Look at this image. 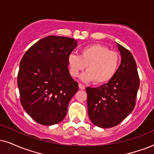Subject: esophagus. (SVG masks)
Instances as JSON below:
<instances>
[{"mask_svg":"<svg viewBox=\"0 0 154 154\" xmlns=\"http://www.w3.org/2000/svg\"><path fill=\"white\" fill-rule=\"evenodd\" d=\"M79 88L80 89H85V86L84 85H82V84H81V83H79Z\"/></svg>","mask_w":154,"mask_h":154,"instance_id":"esophagus-1","label":"esophagus"}]
</instances>
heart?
<instances>
[{"instance_id":"1","label":"heart","mask_w":154,"mask_h":154,"mask_svg":"<svg viewBox=\"0 0 154 154\" xmlns=\"http://www.w3.org/2000/svg\"><path fill=\"white\" fill-rule=\"evenodd\" d=\"M119 62V56L116 52L100 44L84 47L79 55L71 53L67 58L69 72L72 77H78L87 67V71L81 76V79L94 81L96 85L109 82L115 75Z\"/></svg>"}]
</instances>
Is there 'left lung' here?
<instances>
[{
	"instance_id": "1",
	"label": "left lung",
	"mask_w": 154,
	"mask_h": 154,
	"mask_svg": "<svg viewBox=\"0 0 154 154\" xmlns=\"http://www.w3.org/2000/svg\"><path fill=\"white\" fill-rule=\"evenodd\" d=\"M121 65L114 77L97 88L87 87L89 119L100 128L118 125L131 114L139 88L137 63L127 49L116 43Z\"/></svg>"
}]
</instances>
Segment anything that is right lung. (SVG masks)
Segmentation results:
<instances>
[{"mask_svg":"<svg viewBox=\"0 0 154 154\" xmlns=\"http://www.w3.org/2000/svg\"><path fill=\"white\" fill-rule=\"evenodd\" d=\"M77 46L74 38L48 36L31 46L21 59L17 75L21 104L42 125L63 121L69 101L78 91L67 64L68 56Z\"/></svg>","mask_w":154,"mask_h":154,"instance_id":"1","label":"right lung"}]
</instances>
